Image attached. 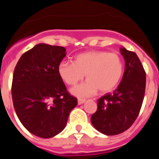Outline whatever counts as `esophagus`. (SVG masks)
Segmentation results:
<instances>
[{
    "instance_id": "1",
    "label": "esophagus",
    "mask_w": 159,
    "mask_h": 159,
    "mask_svg": "<svg viewBox=\"0 0 159 159\" xmlns=\"http://www.w3.org/2000/svg\"><path fill=\"white\" fill-rule=\"evenodd\" d=\"M85 101H86V100H84V99H78V100H77V103H78V105H83Z\"/></svg>"
}]
</instances>
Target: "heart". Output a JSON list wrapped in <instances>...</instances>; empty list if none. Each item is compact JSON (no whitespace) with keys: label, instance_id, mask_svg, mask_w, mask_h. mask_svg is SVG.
<instances>
[{"label":"heart","instance_id":"1","mask_svg":"<svg viewBox=\"0 0 159 159\" xmlns=\"http://www.w3.org/2000/svg\"><path fill=\"white\" fill-rule=\"evenodd\" d=\"M60 79L69 86H75L86 75L85 83L71 89L77 97L112 91L123 74V62L117 53L106 51H88L77 54L73 63L62 61L58 66Z\"/></svg>","mask_w":159,"mask_h":159}]
</instances>
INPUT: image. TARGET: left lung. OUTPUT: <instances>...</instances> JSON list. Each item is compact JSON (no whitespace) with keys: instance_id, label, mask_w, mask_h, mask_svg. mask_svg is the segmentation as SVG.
<instances>
[{"instance_id":"1","label":"left lung","mask_w":159,"mask_h":159,"mask_svg":"<svg viewBox=\"0 0 159 159\" xmlns=\"http://www.w3.org/2000/svg\"><path fill=\"white\" fill-rule=\"evenodd\" d=\"M125 61L123 78L113 93L97 101L98 108L91 123L99 132L116 135L131 127L139 115L146 89V72L136 53L120 48Z\"/></svg>"}]
</instances>
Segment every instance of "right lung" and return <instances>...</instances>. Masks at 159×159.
<instances>
[{
  "instance_id": "add662e5",
  "label": "right lung",
  "mask_w": 159,
  "mask_h": 159,
  "mask_svg": "<svg viewBox=\"0 0 159 159\" xmlns=\"http://www.w3.org/2000/svg\"><path fill=\"white\" fill-rule=\"evenodd\" d=\"M66 48L40 43L25 52L16 65L12 96L16 114L29 132L51 138L62 131L77 100L58 74Z\"/></svg>"
}]
</instances>
